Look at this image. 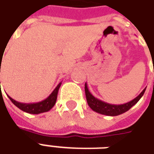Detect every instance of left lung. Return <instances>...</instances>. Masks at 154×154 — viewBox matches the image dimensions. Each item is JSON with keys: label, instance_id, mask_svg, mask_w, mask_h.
Listing matches in <instances>:
<instances>
[{"label": "left lung", "instance_id": "left-lung-1", "mask_svg": "<svg viewBox=\"0 0 154 154\" xmlns=\"http://www.w3.org/2000/svg\"><path fill=\"white\" fill-rule=\"evenodd\" d=\"M145 89H143L139 94V95H138L135 99L128 102V103H124V104H111V103H105L102 100L95 98L91 93L89 92L86 83L85 85L86 100H87V103L89 104V106L90 107V109L96 113L108 115V116H117V115H119V114L127 112L128 110L130 109L134 104L138 103V100H140L142 96L143 95Z\"/></svg>", "mask_w": 154, "mask_h": 154}]
</instances>
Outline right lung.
Returning <instances> with one entry per match:
<instances>
[{"label": "right lung", "instance_id": "obj_1", "mask_svg": "<svg viewBox=\"0 0 154 154\" xmlns=\"http://www.w3.org/2000/svg\"><path fill=\"white\" fill-rule=\"evenodd\" d=\"M60 85H61V82L56 86V88L50 94V96L46 98L45 100H42L40 102H38V103H20L18 101H16L15 100H13L12 98H11L9 95H7V96L9 97L11 101L17 108H19L20 109H21L24 112L33 114H41V113H45V112L50 111L54 107V105L55 104V102H56V100H57L58 91H59V89H60Z\"/></svg>", "mask_w": 154, "mask_h": 154}]
</instances>
